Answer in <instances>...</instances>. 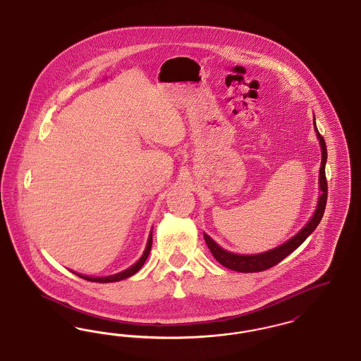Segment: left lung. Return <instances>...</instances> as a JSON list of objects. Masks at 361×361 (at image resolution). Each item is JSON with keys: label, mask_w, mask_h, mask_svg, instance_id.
Instances as JSON below:
<instances>
[{"label": "left lung", "mask_w": 361, "mask_h": 361, "mask_svg": "<svg viewBox=\"0 0 361 361\" xmlns=\"http://www.w3.org/2000/svg\"><path fill=\"white\" fill-rule=\"evenodd\" d=\"M314 121H315V118H314ZM314 124H315V121H314ZM315 131H317V137L319 139L321 150H322V161H321V169H319V190H321V195L318 197L317 209H315L312 218L310 219L309 224H306L296 235H293L291 240L284 242L283 245L277 246L275 249H271V250L259 253V255H234V253H230V252L224 250V247H221L215 240L204 233L207 246L211 250L212 256L219 264H222L224 267L231 269V271L243 272V274H253V272H261V271L269 269V268L275 267L276 264H279L281 259L290 256L292 252L296 247H299L309 237L310 234L317 228V226L319 224L322 216H324L325 207H326L327 181L326 174H325V165H326L327 152L325 139L318 133L317 126H315Z\"/></svg>", "instance_id": "obj_1"}]
</instances>
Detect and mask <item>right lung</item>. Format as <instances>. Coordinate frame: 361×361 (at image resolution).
Wrapping results in <instances>:
<instances>
[{"label":"right lung","instance_id":"1","mask_svg":"<svg viewBox=\"0 0 361 361\" xmlns=\"http://www.w3.org/2000/svg\"><path fill=\"white\" fill-rule=\"evenodd\" d=\"M152 243H153V231H150V235H149V240H147V245H146V249H145L142 257L139 258L133 267H130L128 269H126V271H123V272H119V274H116V275L104 276V277H90V276L80 275V274H75V272H73V274H75V275L85 279L87 281H96V283H114V281H119V280H123V279H127V277H130V276L135 275L137 271L143 267L145 261L147 259L149 253H150V250H152Z\"/></svg>","mask_w":361,"mask_h":361}]
</instances>
